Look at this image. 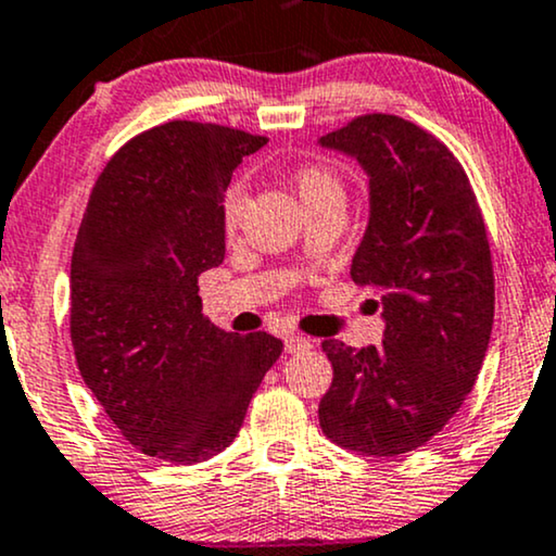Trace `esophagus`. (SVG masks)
<instances>
[{"label": "esophagus", "mask_w": 556, "mask_h": 556, "mask_svg": "<svg viewBox=\"0 0 556 556\" xmlns=\"http://www.w3.org/2000/svg\"><path fill=\"white\" fill-rule=\"evenodd\" d=\"M304 351H312V340L304 338V334H286V353H304Z\"/></svg>", "instance_id": "esophagus-1"}]
</instances>
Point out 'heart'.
<instances>
[{
	"instance_id": "obj_1",
	"label": "heart",
	"mask_w": 556,
	"mask_h": 556,
	"mask_svg": "<svg viewBox=\"0 0 556 556\" xmlns=\"http://www.w3.org/2000/svg\"><path fill=\"white\" fill-rule=\"evenodd\" d=\"M296 188L304 205L327 201V198H342V201H345V188H342L340 177L330 173L327 167H317V164H309V167L299 169ZM244 205H247V185L242 180H235L229 188H226L224 201H222V222L226 231H235L239 222H242Z\"/></svg>"
}]
</instances>
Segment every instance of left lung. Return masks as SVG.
I'll return each mask as SVG.
<instances>
[{
  "label": "left lung",
  "mask_w": 556,
  "mask_h": 556,
  "mask_svg": "<svg viewBox=\"0 0 556 556\" xmlns=\"http://www.w3.org/2000/svg\"><path fill=\"white\" fill-rule=\"evenodd\" d=\"M368 177V224L351 278L379 289L381 345L325 340L332 387L319 425L342 448L400 456L428 443L475 387L495 317L488 231L469 177L435 136L363 115L321 136Z\"/></svg>",
  "instance_id": "8db88e82"
}]
</instances>
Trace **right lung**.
<instances>
[{
	"label": "right lung",
	"mask_w": 556,
	"mask_h": 556,
	"mask_svg": "<svg viewBox=\"0 0 556 556\" xmlns=\"http://www.w3.org/2000/svg\"><path fill=\"white\" fill-rule=\"evenodd\" d=\"M267 143L214 123L136 136L89 195L72 255V345L81 379L147 456L222 454L283 342L203 317L198 276L224 263L231 173Z\"/></svg>",
	"instance_id": "obj_1"
}]
</instances>
